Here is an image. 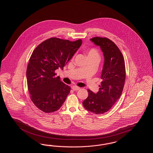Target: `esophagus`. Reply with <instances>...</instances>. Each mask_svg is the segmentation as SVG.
Instances as JSON below:
<instances>
[{"label": "esophagus", "mask_w": 153, "mask_h": 153, "mask_svg": "<svg viewBox=\"0 0 153 153\" xmlns=\"http://www.w3.org/2000/svg\"><path fill=\"white\" fill-rule=\"evenodd\" d=\"M72 89L73 91H79V90H80V88L78 87L77 86H73L72 87Z\"/></svg>", "instance_id": "34e87169"}]
</instances>
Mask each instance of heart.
Masks as SVG:
<instances>
[{
    "label": "heart",
    "mask_w": 153,
    "mask_h": 153,
    "mask_svg": "<svg viewBox=\"0 0 153 153\" xmlns=\"http://www.w3.org/2000/svg\"><path fill=\"white\" fill-rule=\"evenodd\" d=\"M88 57H96L99 58V54L97 51L94 49H90L87 53Z\"/></svg>",
    "instance_id": "heart-1"
}]
</instances>
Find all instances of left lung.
Returning <instances> with one entry per match:
<instances>
[{
	"label": "left lung",
	"instance_id": "obj_1",
	"mask_svg": "<svg viewBox=\"0 0 153 153\" xmlns=\"http://www.w3.org/2000/svg\"><path fill=\"white\" fill-rule=\"evenodd\" d=\"M90 40L99 46L103 53L102 81L96 94L88 90V96L82 105L89 112L102 114L112 108L122 93L126 79L124 59L118 47L109 39L97 36Z\"/></svg>",
	"mask_w": 153,
	"mask_h": 153
}]
</instances>
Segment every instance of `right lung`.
Listing matches in <instances>:
<instances>
[{"label":"right lung","mask_w":153,"mask_h":153,"mask_svg":"<svg viewBox=\"0 0 153 153\" xmlns=\"http://www.w3.org/2000/svg\"><path fill=\"white\" fill-rule=\"evenodd\" d=\"M81 44V39L72 42L51 38L39 44L33 52L26 77L31 100L38 109L53 112L65 101L71 87L56 76L55 71L63 69Z\"/></svg>","instance_id":"obj_1"}]
</instances>
